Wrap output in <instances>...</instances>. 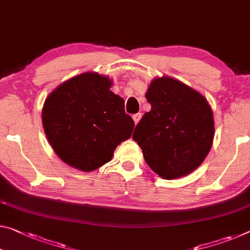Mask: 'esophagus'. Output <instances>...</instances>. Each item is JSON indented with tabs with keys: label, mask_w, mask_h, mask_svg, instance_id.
Returning <instances> with one entry per match:
<instances>
[{
	"label": "esophagus",
	"mask_w": 250,
	"mask_h": 250,
	"mask_svg": "<svg viewBox=\"0 0 250 250\" xmlns=\"http://www.w3.org/2000/svg\"><path fill=\"white\" fill-rule=\"evenodd\" d=\"M141 118H142V113H137L135 115H133V120L135 122V124H137V123L140 122Z\"/></svg>",
	"instance_id": "1"
}]
</instances>
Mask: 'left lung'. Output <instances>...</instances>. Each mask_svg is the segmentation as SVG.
<instances>
[{
    "label": "left lung",
    "mask_w": 250,
    "mask_h": 250,
    "mask_svg": "<svg viewBox=\"0 0 250 250\" xmlns=\"http://www.w3.org/2000/svg\"><path fill=\"white\" fill-rule=\"evenodd\" d=\"M145 97L152 108L136 125L133 138L148 167L165 180L191 173L212 146L213 114L207 99L171 77L155 78Z\"/></svg>",
    "instance_id": "8db88e82"
}]
</instances>
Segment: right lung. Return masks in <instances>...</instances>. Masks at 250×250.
Instances as JSON below:
<instances>
[{"label":"right lung","mask_w":250,"mask_h":250,"mask_svg":"<svg viewBox=\"0 0 250 250\" xmlns=\"http://www.w3.org/2000/svg\"><path fill=\"white\" fill-rule=\"evenodd\" d=\"M110 86L108 77L85 72L61 83L44 102L42 124L50 145L80 171L109 162L115 148L132 135L134 121Z\"/></svg>","instance_id":"1"}]
</instances>
